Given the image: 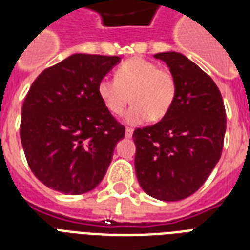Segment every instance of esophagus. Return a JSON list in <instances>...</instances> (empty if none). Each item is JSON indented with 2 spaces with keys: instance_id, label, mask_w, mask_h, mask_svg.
I'll list each match as a JSON object with an SVG mask.
<instances>
[{
  "instance_id": "1",
  "label": "esophagus",
  "mask_w": 250,
  "mask_h": 250,
  "mask_svg": "<svg viewBox=\"0 0 250 250\" xmlns=\"http://www.w3.org/2000/svg\"><path fill=\"white\" fill-rule=\"evenodd\" d=\"M132 133H133L132 128H129V127L125 128V137H132Z\"/></svg>"
}]
</instances>
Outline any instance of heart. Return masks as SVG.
Here are the masks:
<instances>
[{"label": "heart", "mask_w": 250, "mask_h": 250, "mask_svg": "<svg viewBox=\"0 0 250 250\" xmlns=\"http://www.w3.org/2000/svg\"><path fill=\"white\" fill-rule=\"evenodd\" d=\"M98 97L113 115L125 114L129 125H141L150 118L161 121L168 113L176 96V82L168 70L160 68L152 61L135 57L117 68L115 79L102 78L97 84Z\"/></svg>", "instance_id": "heart-1"}]
</instances>
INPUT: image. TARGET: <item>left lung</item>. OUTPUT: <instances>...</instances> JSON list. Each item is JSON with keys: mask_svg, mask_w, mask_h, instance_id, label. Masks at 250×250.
I'll return each instance as SVG.
<instances>
[{"mask_svg": "<svg viewBox=\"0 0 250 250\" xmlns=\"http://www.w3.org/2000/svg\"><path fill=\"white\" fill-rule=\"evenodd\" d=\"M154 57L170 67L176 96L162 121L133 131L135 170L145 193L179 201L200 189L221 158L225 104L213 79L186 56L166 52Z\"/></svg>", "mask_w": 250, "mask_h": 250, "instance_id": "obj_1", "label": "left lung"}]
</instances>
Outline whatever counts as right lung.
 Masks as SVG:
<instances>
[{"instance_id": "obj_1", "label": "right lung", "mask_w": 250, "mask_h": 250, "mask_svg": "<svg viewBox=\"0 0 250 250\" xmlns=\"http://www.w3.org/2000/svg\"><path fill=\"white\" fill-rule=\"evenodd\" d=\"M121 61L117 56L72 54L45 68L21 106V140L39 180L64 194L100 184L125 128L106 110L98 82Z\"/></svg>"}]
</instances>
